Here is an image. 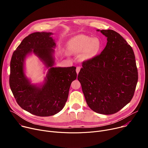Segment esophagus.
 Masks as SVG:
<instances>
[{
    "instance_id": "obj_1",
    "label": "esophagus",
    "mask_w": 148,
    "mask_h": 148,
    "mask_svg": "<svg viewBox=\"0 0 148 148\" xmlns=\"http://www.w3.org/2000/svg\"><path fill=\"white\" fill-rule=\"evenodd\" d=\"M80 69H81V67H77L76 68V72H77V74L79 73V71H80Z\"/></svg>"
}]
</instances>
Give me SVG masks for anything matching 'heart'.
Instances as JSON below:
<instances>
[{
  "label": "heart",
  "mask_w": 148,
  "mask_h": 148,
  "mask_svg": "<svg viewBox=\"0 0 148 148\" xmlns=\"http://www.w3.org/2000/svg\"><path fill=\"white\" fill-rule=\"evenodd\" d=\"M67 47L69 53L74 55L81 53L80 60L88 61L97 56L101 47V43L97 38L80 34L70 39L67 42Z\"/></svg>",
  "instance_id": "b5f03b06"
}]
</instances>
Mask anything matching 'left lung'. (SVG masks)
<instances>
[{
  "mask_svg": "<svg viewBox=\"0 0 148 148\" xmlns=\"http://www.w3.org/2000/svg\"><path fill=\"white\" fill-rule=\"evenodd\" d=\"M107 37L100 54L82 62L78 75L88 107L94 112L110 115L133 98L138 74L130 45L112 30H97Z\"/></svg>",
  "mask_w": 148,
  "mask_h": 148,
  "instance_id": "1",
  "label": "left lung"
}]
</instances>
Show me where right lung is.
<instances>
[{
    "mask_svg": "<svg viewBox=\"0 0 148 148\" xmlns=\"http://www.w3.org/2000/svg\"><path fill=\"white\" fill-rule=\"evenodd\" d=\"M52 33L35 32L25 37L13 52L10 61L9 84L19 106L39 116L54 115L62 110L71 82L77 78L76 67H53L54 64ZM33 52L50 67L44 83L32 84L24 72L26 56Z\"/></svg>",
    "mask_w": 148,
    "mask_h": 148,
    "instance_id": "1",
    "label": "right lung"
}]
</instances>
